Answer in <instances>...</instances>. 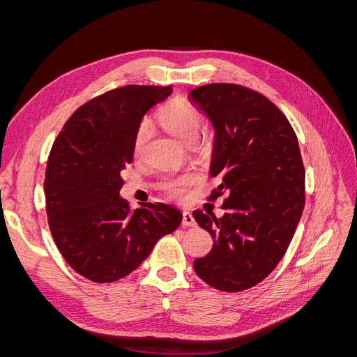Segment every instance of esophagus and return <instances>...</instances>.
Returning <instances> with one entry per match:
<instances>
[{"label": "esophagus", "mask_w": 357, "mask_h": 357, "mask_svg": "<svg viewBox=\"0 0 357 357\" xmlns=\"http://www.w3.org/2000/svg\"><path fill=\"white\" fill-rule=\"evenodd\" d=\"M183 228H192V226H197L195 219H193V215L190 213H183V220H181Z\"/></svg>", "instance_id": "34e87169"}]
</instances>
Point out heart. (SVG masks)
<instances>
[{
  "mask_svg": "<svg viewBox=\"0 0 357 357\" xmlns=\"http://www.w3.org/2000/svg\"><path fill=\"white\" fill-rule=\"evenodd\" d=\"M159 125L169 132L172 137L186 146L195 144L204 125V116L197 105L185 100H172L162 105L156 113ZM150 134L149 123H143L138 128L134 139V155L139 158L144 150V144ZM198 181L195 172H185L178 177H171L162 180L160 189L165 195L174 199H181L186 195L189 188Z\"/></svg>",
  "mask_w": 357,
  "mask_h": 357,
  "instance_id": "1",
  "label": "heart"
}]
</instances>
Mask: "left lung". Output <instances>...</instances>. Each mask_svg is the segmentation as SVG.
Segmentation results:
<instances>
[{
  "mask_svg": "<svg viewBox=\"0 0 357 357\" xmlns=\"http://www.w3.org/2000/svg\"><path fill=\"white\" fill-rule=\"evenodd\" d=\"M215 129L210 201L225 193V215L201 210L193 218L214 240L195 259L202 282L222 291L259 284L282 261L305 205V168L287 117L265 95L235 83L190 91Z\"/></svg>",
  "mask_w": 357,
  "mask_h": 357,
  "instance_id": "left-lung-1",
  "label": "left lung"
}]
</instances>
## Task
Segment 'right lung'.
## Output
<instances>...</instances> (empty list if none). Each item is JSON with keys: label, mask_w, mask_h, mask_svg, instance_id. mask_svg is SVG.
I'll list each match as a JSON object with an SVG mask.
<instances>
[{"label": "right lung", "mask_w": 357, "mask_h": 357, "mask_svg": "<svg viewBox=\"0 0 357 357\" xmlns=\"http://www.w3.org/2000/svg\"><path fill=\"white\" fill-rule=\"evenodd\" d=\"M171 92L172 86L144 84L107 91L80 105L52 146L45 178L49 228L67 264L93 283L131 274L181 223L169 205L134 210L119 197L142 119Z\"/></svg>", "instance_id": "1"}]
</instances>
